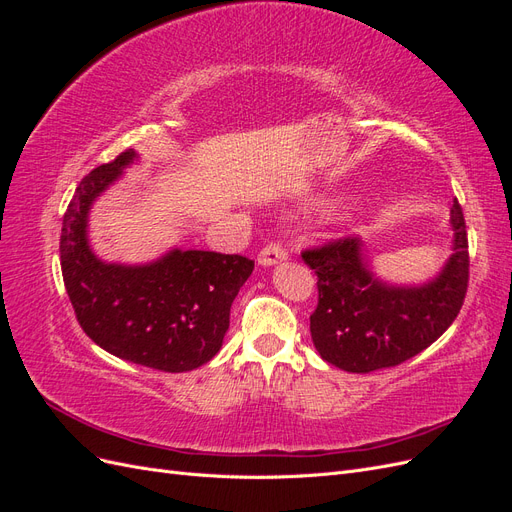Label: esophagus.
Returning a JSON list of instances; mask_svg holds the SVG:
<instances>
[{
    "label": "esophagus",
    "mask_w": 512,
    "mask_h": 512,
    "mask_svg": "<svg viewBox=\"0 0 512 512\" xmlns=\"http://www.w3.org/2000/svg\"><path fill=\"white\" fill-rule=\"evenodd\" d=\"M288 258V252L284 250V247L280 243H269L260 250L258 254V265L262 267H273L277 265V262H284Z\"/></svg>",
    "instance_id": "34e87169"
}]
</instances>
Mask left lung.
<instances>
[{
    "mask_svg": "<svg viewBox=\"0 0 512 512\" xmlns=\"http://www.w3.org/2000/svg\"><path fill=\"white\" fill-rule=\"evenodd\" d=\"M451 256L423 284H391L374 273L359 237L303 252L318 275V307L309 316L312 342L324 361L352 371L404 363L451 327L468 290V235L463 213L451 207Z\"/></svg>",
    "mask_w": 512,
    "mask_h": 512,
    "instance_id": "obj_1",
    "label": "left lung"
}]
</instances>
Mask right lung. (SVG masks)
Wrapping results in <instances>:
<instances>
[{
    "label": "right lung",
    "mask_w": 512,
    "mask_h": 512,
    "mask_svg": "<svg viewBox=\"0 0 512 512\" xmlns=\"http://www.w3.org/2000/svg\"><path fill=\"white\" fill-rule=\"evenodd\" d=\"M136 160L134 149L123 151L76 188L61 226V273L76 320L100 348L170 374L192 371L220 352L230 305L254 260L181 247L143 265L98 258L89 211Z\"/></svg>",
    "instance_id": "add662e5"
}]
</instances>
